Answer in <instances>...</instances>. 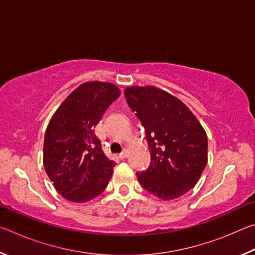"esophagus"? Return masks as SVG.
I'll return each instance as SVG.
<instances>
[{"instance_id":"obj_1","label":"esophagus","mask_w":255,"mask_h":255,"mask_svg":"<svg viewBox=\"0 0 255 255\" xmlns=\"http://www.w3.org/2000/svg\"><path fill=\"white\" fill-rule=\"evenodd\" d=\"M128 156V150H126V149H125L124 150V152H122V153H120L119 154V157L120 158H122V159H124V158H126Z\"/></svg>"}]
</instances>
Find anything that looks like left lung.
<instances>
[{"mask_svg":"<svg viewBox=\"0 0 255 255\" xmlns=\"http://www.w3.org/2000/svg\"><path fill=\"white\" fill-rule=\"evenodd\" d=\"M125 97L143 124L150 148L148 169L136 173L141 187L162 200L183 196L208 161L204 127L182 101L156 86H128Z\"/></svg>","mask_w":255,"mask_h":255,"instance_id":"8db88e82","label":"left lung"}]
</instances>
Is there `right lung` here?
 I'll list each match as a JSON object with an SVG mask.
<instances>
[{
  "label": "right lung",
  "mask_w": 255,
  "mask_h": 255,
  "mask_svg": "<svg viewBox=\"0 0 255 255\" xmlns=\"http://www.w3.org/2000/svg\"><path fill=\"white\" fill-rule=\"evenodd\" d=\"M120 96L109 82H85L51 117L44 140V166L55 189L72 202H86L105 191L115 162L94 133L107 108Z\"/></svg>",
  "instance_id": "obj_1"
}]
</instances>
